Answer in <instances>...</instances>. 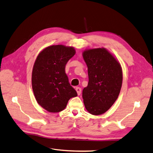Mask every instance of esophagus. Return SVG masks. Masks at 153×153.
Returning a JSON list of instances; mask_svg holds the SVG:
<instances>
[{"instance_id":"esophagus-1","label":"esophagus","mask_w":153,"mask_h":153,"mask_svg":"<svg viewBox=\"0 0 153 153\" xmlns=\"http://www.w3.org/2000/svg\"><path fill=\"white\" fill-rule=\"evenodd\" d=\"M76 91L78 95H80L81 93V88L80 87H76Z\"/></svg>"}]
</instances>
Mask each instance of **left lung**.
I'll use <instances>...</instances> for the list:
<instances>
[{"instance_id":"1","label":"left lung","mask_w":153,"mask_h":153,"mask_svg":"<svg viewBox=\"0 0 153 153\" xmlns=\"http://www.w3.org/2000/svg\"><path fill=\"white\" fill-rule=\"evenodd\" d=\"M83 57L88 75L82 94L85 107L90 114H102L118 97L123 81L121 65L105 48L85 50Z\"/></svg>"}]
</instances>
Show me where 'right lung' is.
Segmentation results:
<instances>
[{
    "instance_id": "1",
    "label": "right lung",
    "mask_w": 153,
    "mask_h": 153,
    "mask_svg": "<svg viewBox=\"0 0 153 153\" xmlns=\"http://www.w3.org/2000/svg\"><path fill=\"white\" fill-rule=\"evenodd\" d=\"M76 53L72 46L62 45L46 47L33 65L32 85L39 105L50 112L63 111L68 100L77 96L65 73L67 62Z\"/></svg>"
}]
</instances>
